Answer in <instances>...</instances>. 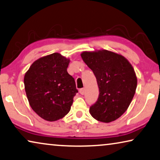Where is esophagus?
<instances>
[{
  "label": "esophagus",
  "mask_w": 160,
  "mask_h": 160,
  "mask_svg": "<svg viewBox=\"0 0 160 160\" xmlns=\"http://www.w3.org/2000/svg\"><path fill=\"white\" fill-rule=\"evenodd\" d=\"M85 88H81V89L80 90V93L81 95H84L85 94Z\"/></svg>",
  "instance_id": "obj_1"
}]
</instances>
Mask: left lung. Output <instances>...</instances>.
<instances>
[{"label":"left lung","instance_id":"left-lung-1","mask_svg":"<svg viewBox=\"0 0 160 160\" xmlns=\"http://www.w3.org/2000/svg\"><path fill=\"white\" fill-rule=\"evenodd\" d=\"M81 57L91 69L99 88L97 101L90 107L96 120L109 123L125 113L137 85L133 67L124 57L108 50L83 52Z\"/></svg>","mask_w":160,"mask_h":160}]
</instances>
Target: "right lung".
<instances>
[{
    "mask_svg": "<svg viewBox=\"0 0 160 160\" xmlns=\"http://www.w3.org/2000/svg\"><path fill=\"white\" fill-rule=\"evenodd\" d=\"M70 59L53 53L36 60L24 76L25 91L36 113L48 121L63 118L70 111L78 90L69 75Z\"/></svg>",
    "mask_w": 160,
    "mask_h": 160,
    "instance_id": "add662e5",
    "label": "right lung"
}]
</instances>
